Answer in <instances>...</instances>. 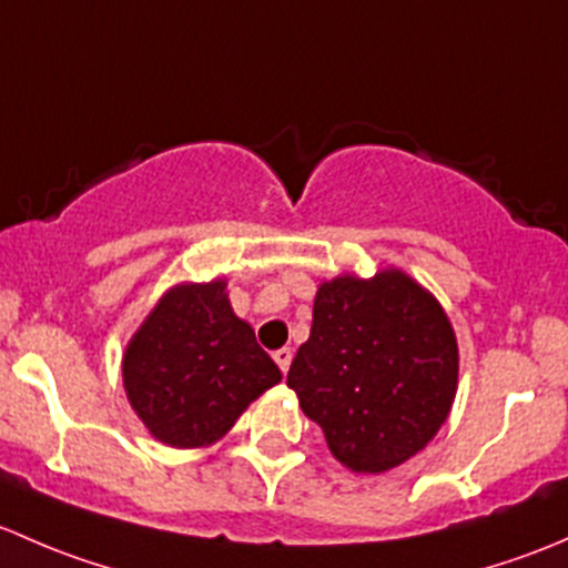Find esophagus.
Here are the masks:
<instances>
[{"label": "esophagus", "mask_w": 568, "mask_h": 568, "mask_svg": "<svg viewBox=\"0 0 568 568\" xmlns=\"http://www.w3.org/2000/svg\"><path fill=\"white\" fill-rule=\"evenodd\" d=\"M273 361H276L278 369H282V372L286 374V369H290V364H292V349H290V347L276 349V353H273Z\"/></svg>", "instance_id": "1"}]
</instances>
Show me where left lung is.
Masks as SVG:
<instances>
[{"label": "left lung", "mask_w": 568, "mask_h": 568, "mask_svg": "<svg viewBox=\"0 0 568 568\" xmlns=\"http://www.w3.org/2000/svg\"><path fill=\"white\" fill-rule=\"evenodd\" d=\"M457 377V336L437 297L388 267L320 284L286 385L344 467L385 473L446 424Z\"/></svg>", "instance_id": "obj_1"}]
</instances>
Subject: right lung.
<instances>
[{"label": "right lung", "instance_id": "add662e5", "mask_svg": "<svg viewBox=\"0 0 568 568\" xmlns=\"http://www.w3.org/2000/svg\"><path fill=\"white\" fill-rule=\"evenodd\" d=\"M278 379L254 327L232 312L224 278L172 286L122 355L128 402L172 448L221 440Z\"/></svg>", "mask_w": 568, "mask_h": 568}]
</instances>
